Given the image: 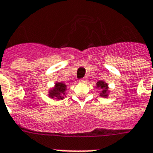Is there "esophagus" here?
I'll list each match as a JSON object with an SVG mask.
<instances>
[{
	"label": "esophagus",
	"mask_w": 153,
	"mask_h": 153,
	"mask_svg": "<svg viewBox=\"0 0 153 153\" xmlns=\"http://www.w3.org/2000/svg\"><path fill=\"white\" fill-rule=\"evenodd\" d=\"M79 81H80V82H86V81H87V79H86L85 77L82 78V79H81Z\"/></svg>",
	"instance_id": "34e87169"
}]
</instances>
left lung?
<instances>
[{
  "instance_id": "obj_1",
  "label": "left lung",
  "mask_w": 153,
  "mask_h": 153,
  "mask_svg": "<svg viewBox=\"0 0 153 153\" xmlns=\"http://www.w3.org/2000/svg\"><path fill=\"white\" fill-rule=\"evenodd\" d=\"M97 87H98V88H100V89H102V94L101 93V95H102V96H103V97H107V95L105 94V93H106V91H107V85H106L105 83H104V81H100L97 83Z\"/></svg>"
}]
</instances>
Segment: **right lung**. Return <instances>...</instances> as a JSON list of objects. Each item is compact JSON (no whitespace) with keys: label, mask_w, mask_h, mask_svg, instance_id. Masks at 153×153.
<instances>
[{"label":"right lung","mask_w":153,"mask_h":153,"mask_svg":"<svg viewBox=\"0 0 153 153\" xmlns=\"http://www.w3.org/2000/svg\"><path fill=\"white\" fill-rule=\"evenodd\" d=\"M66 85L64 83H56V87L50 91L51 97H56L57 99H62L63 95L65 94Z\"/></svg>","instance_id":"add662e5"}]
</instances>
